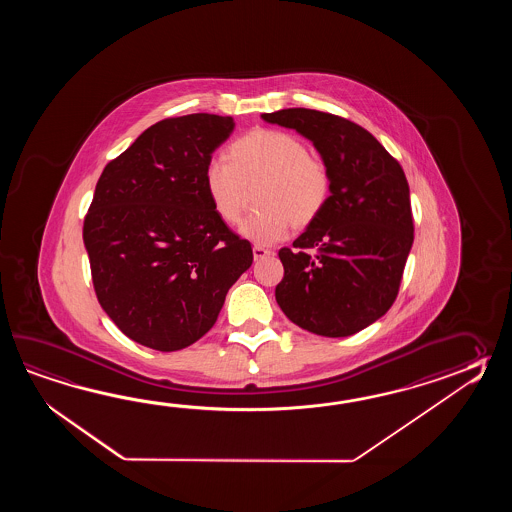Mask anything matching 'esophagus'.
Returning <instances> with one entry per match:
<instances>
[{
    "label": "esophagus",
    "mask_w": 512,
    "mask_h": 512,
    "mask_svg": "<svg viewBox=\"0 0 512 512\" xmlns=\"http://www.w3.org/2000/svg\"><path fill=\"white\" fill-rule=\"evenodd\" d=\"M252 254H254V260H263V258H267V256H271V249H265V247H261V245H254L252 247Z\"/></svg>",
    "instance_id": "esophagus-1"
}]
</instances>
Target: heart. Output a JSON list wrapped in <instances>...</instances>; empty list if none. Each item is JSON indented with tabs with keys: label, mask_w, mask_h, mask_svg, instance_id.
Returning <instances> with one entry per match:
<instances>
[{
	"label": "heart",
	"mask_w": 512,
	"mask_h": 512,
	"mask_svg": "<svg viewBox=\"0 0 512 512\" xmlns=\"http://www.w3.org/2000/svg\"><path fill=\"white\" fill-rule=\"evenodd\" d=\"M256 185L261 208L241 221L240 234L256 245H272L285 240L294 225L309 227L322 216L331 197V172L300 137L258 128L230 142L225 157L212 159L203 172L208 203L227 225L240 219L249 188Z\"/></svg>",
	"instance_id": "1"
}]
</instances>
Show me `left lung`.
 <instances>
[{
    "label": "left lung",
    "instance_id": "1",
    "mask_svg": "<svg viewBox=\"0 0 512 512\" xmlns=\"http://www.w3.org/2000/svg\"><path fill=\"white\" fill-rule=\"evenodd\" d=\"M261 119L313 141L331 172L322 216L278 252L276 302L296 326L349 337L392 307L414 243L410 188L399 161L351 120L289 108Z\"/></svg>",
    "mask_w": 512,
    "mask_h": 512
}]
</instances>
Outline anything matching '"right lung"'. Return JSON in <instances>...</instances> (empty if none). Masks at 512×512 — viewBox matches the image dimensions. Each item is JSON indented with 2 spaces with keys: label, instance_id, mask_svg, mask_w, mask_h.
Wrapping results in <instances>:
<instances>
[{
  "label": "right lung",
  "instance_id": "1",
  "mask_svg": "<svg viewBox=\"0 0 512 512\" xmlns=\"http://www.w3.org/2000/svg\"><path fill=\"white\" fill-rule=\"evenodd\" d=\"M232 117L159 120L109 161L84 219L98 304L146 348L177 351L216 324L252 247L214 214L203 172Z\"/></svg>",
  "mask_w": 512,
  "mask_h": 512
}]
</instances>
